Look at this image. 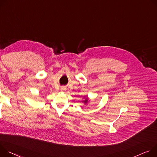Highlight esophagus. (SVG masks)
<instances>
[{"label": "esophagus", "instance_id": "1", "mask_svg": "<svg viewBox=\"0 0 157 157\" xmlns=\"http://www.w3.org/2000/svg\"><path fill=\"white\" fill-rule=\"evenodd\" d=\"M60 90H61V91H62V92H64V91H65L66 88H65V87H62Z\"/></svg>", "mask_w": 157, "mask_h": 157}]
</instances>
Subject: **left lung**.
Returning a JSON list of instances; mask_svg holds the SVG:
<instances>
[{"label": "left lung", "mask_w": 157, "mask_h": 157, "mask_svg": "<svg viewBox=\"0 0 157 157\" xmlns=\"http://www.w3.org/2000/svg\"><path fill=\"white\" fill-rule=\"evenodd\" d=\"M87 101H88V100L86 99V100L84 101V102H85V103H86V102H87Z\"/></svg>", "instance_id": "1"}]
</instances>
